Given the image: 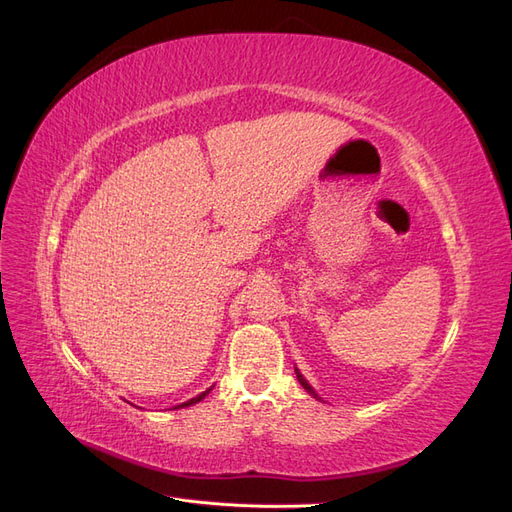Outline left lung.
<instances>
[{
    "label": "left lung",
    "instance_id": "left-lung-1",
    "mask_svg": "<svg viewBox=\"0 0 512 512\" xmlns=\"http://www.w3.org/2000/svg\"><path fill=\"white\" fill-rule=\"evenodd\" d=\"M294 374H297V380H299V382H301V386H303V389H305V391H307V393H309V395H314V397H316V399H320V397H318V395H316V391H314V389H312V386H309V384H307V380H305V378H303V376H301V371H299V369H294Z\"/></svg>",
    "mask_w": 512,
    "mask_h": 512
}]
</instances>
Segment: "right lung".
<instances>
[{"label":"right lung","mask_w":512,"mask_h":512,"mask_svg":"<svg viewBox=\"0 0 512 512\" xmlns=\"http://www.w3.org/2000/svg\"><path fill=\"white\" fill-rule=\"evenodd\" d=\"M211 389H213V386H211ZM211 389H209V391H211ZM209 391H205V393H200V395L192 397L190 401H183V404H181V406H175V408H188V406H194V404H198V401H200V399H205V397L209 395Z\"/></svg>","instance_id":"add662e5"}]
</instances>
